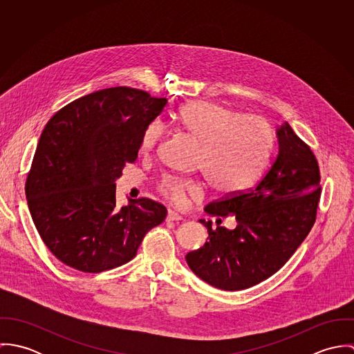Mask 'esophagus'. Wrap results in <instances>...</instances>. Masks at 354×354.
Listing matches in <instances>:
<instances>
[{
    "label": "esophagus",
    "mask_w": 354,
    "mask_h": 354,
    "mask_svg": "<svg viewBox=\"0 0 354 354\" xmlns=\"http://www.w3.org/2000/svg\"><path fill=\"white\" fill-rule=\"evenodd\" d=\"M184 218L180 215V214H177L176 211H171V209H169V212H167V216H166V221H171V222H178V221H183Z\"/></svg>",
    "instance_id": "esophagus-1"
}]
</instances>
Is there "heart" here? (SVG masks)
<instances>
[{
    "mask_svg": "<svg viewBox=\"0 0 354 354\" xmlns=\"http://www.w3.org/2000/svg\"><path fill=\"white\" fill-rule=\"evenodd\" d=\"M177 117L187 135L202 146L198 167L218 194L240 195L263 176L274 146L272 132L264 121L208 101L187 103ZM165 133V124L152 121L143 132L142 151H155ZM159 191L177 205L203 196L202 183L192 178L165 177Z\"/></svg>",
    "mask_w": 354,
    "mask_h": 354,
    "instance_id": "heart-1",
    "label": "heart"
}]
</instances>
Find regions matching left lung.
Here are the masks:
<instances>
[{
  "mask_svg": "<svg viewBox=\"0 0 354 354\" xmlns=\"http://www.w3.org/2000/svg\"><path fill=\"white\" fill-rule=\"evenodd\" d=\"M277 138L278 155L253 188L204 208L218 218V226L201 219L209 241L185 259L214 288L243 290L267 279L296 252L316 221L322 191L316 156L288 122ZM223 216L236 219L234 230L218 226Z\"/></svg>",
  "mask_w": 354,
  "mask_h": 354,
  "instance_id": "left-lung-1",
  "label": "left lung"
}]
</instances>
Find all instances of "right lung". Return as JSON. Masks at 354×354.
<instances>
[{
    "mask_svg": "<svg viewBox=\"0 0 354 354\" xmlns=\"http://www.w3.org/2000/svg\"><path fill=\"white\" fill-rule=\"evenodd\" d=\"M166 98L111 87L59 109L46 124L26 181L35 227L64 264L102 272L132 260L167 209L142 198L115 205L114 181L133 163Z\"/></svg>",
    "mask_w": 354,
    "mask_h": 354,
    "instance_id": "add662e5",
    "label": "right lung"
}]
</instances>
